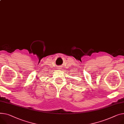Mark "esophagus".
<instances>
[{
    "label": "esophagus",
    "instance_id": "obj_1",
    "mask_svg": "<svg viewBox=\"0 0 124 124\" xmlns=\"http://www.w3.org/2000/svg\"><path fill=\"white\" fill-rule=\"evenodd\" d=\"M59 69H60L61 68H60V67H59Z\"/></svg>",
    "mask_w": 124,
    "mask_h": 124
}]
</instances>
